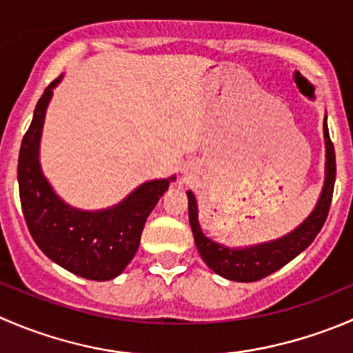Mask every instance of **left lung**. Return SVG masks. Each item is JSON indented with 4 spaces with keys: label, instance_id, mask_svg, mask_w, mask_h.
I'll return each instance as SVG.
<instances>
[{
    "label": "left lung",
    "instance_id": "obj_1",
    "mask_svg": "<svg viewBox=\"0 0 353 353\" xmlns=\"http://www.w3.org/2000/svg\"><path fill=\"white\" fill-rule=\"evenodd\" d=\"M327 117L324 115V146H326V165H324V186L314 210L307 215L302 224L296 225L288 234L281 236L272 241L259 243L250 246H225L214 241L203 234L198 222V203L191 191L188 194V212H190V224L193 231L194 243L198 253L203 262L215 274L238 283H252L272 274L278 269L285 268L290 260L302 253L319 234L330 212L331 198L334 190V177H336V160H334V146L330 139L327 131Z\"/></svg>",
    "mask_w": 353,
    "mask_h": 353
}]
</instances>
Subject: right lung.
Here are the masks:
<instances>
[{
    "instance_id": "add662e5",
    "label": "right lung",
    "mask_w": 353,
    "mask_h": 353,
    "mask_svg": "<svg viewBox=\"0 0 353 353\" xmlns=\"http://www.w3.org/2000/svg\"><path fill=\"white\" fill-rule=\"evenodd\" d=\"M60 81L61 75L44 90L22 139L17 169L20 203L30 236L48 259L75 276L108 281L136 255L146 219L176 176L146 181L121 203L103 210H81L65 203L44 177L39 162L44 117Z\"/></svg>"
}]
</instances>
